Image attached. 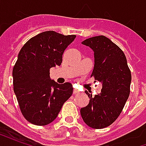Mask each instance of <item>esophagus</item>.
<instances>
[{"label":"esophagus","instance_id":"obj_1","mask_svg":"<svg viewBox=\"0 0 146 146\" xmlns=\"http://www.w3.org/2000/svg\"><path fill=\"white\" fill-rule=\"evenodd\" d=\"M78 93H79V91H77L76 89L73 90V95H76V94H78Z\"/></svg>","mask_w":146,"mask_h":146}]
</instances>
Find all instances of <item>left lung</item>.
<instances>
[{
  "label": "left lung",
  "mask_w": 146,
  "mask_h": 146,
  "mask_svg": "<svg viewBox=\"0 0 146 146\" xmlns=\"http://www.w3.org/2000/svg\"><path fill=\"white\" fill-rule=\"evenodd\" d=\"M94 51L95 66L92 76L102 84L101 93L90 98L89 104L81 108L80 114L90 127L102 129L116 120L130 95L131 73L123 51L105 36H97L82 42Z\"/></svg>",
  "instance_id": "obj_1"
}]
</instances>
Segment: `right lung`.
Masks as SVG:
<instances>
[{
  "instance_id": "right-lung-1",
  "label": "right lung",
  "mask_w": 146,
  "mask_h": 146,
  "mask_svg": "<svg viewBox=\"0 0 146 146\" xmlns=\"http://www.w3.org/2000/svg\"><path fill=\"white\" fill-rule=\"evenodd\" d=\"M76 36L45 31L21 48L12 70L13 88L21 113L31 123L49 124L73 94L70 83L58 84L50 79V69L60 66L64 51Z\"/></svg>"
}]
</instances>
